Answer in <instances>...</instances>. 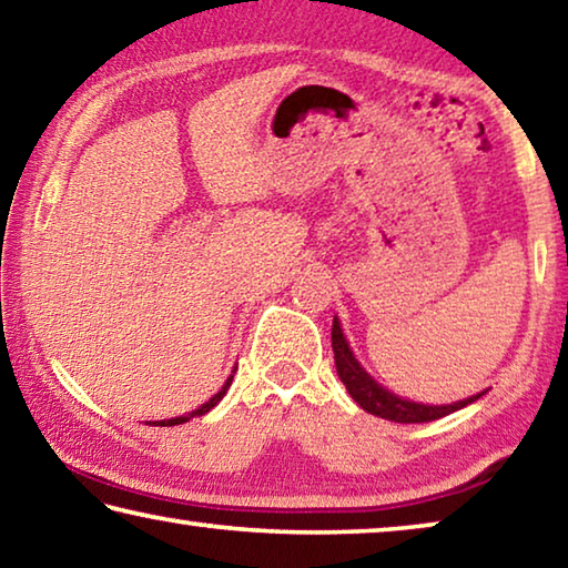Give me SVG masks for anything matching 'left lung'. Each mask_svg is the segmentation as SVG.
I'll use <instances>...</instances> for the list:
<instances>
[{
  "instance_id": "obj_1",
  "label": "left lung",
  "mask_w": 568,
  "mask_h": 568,
  "mask_svg": "<svg viewBox=\"0 0 568 568\" xmlns=\"http://www.w3.org/2000/svg\"><path fill=\"white\" fill-rule=\"evenodd\" d=\"M331 338H333V353H335V368H338V376L343 381L345 390L351 393L353 400L358 403L363 410H368L378 418H386L393 423H428V420L444 418L454 410H460L464 406H468V403H474L484 396V393H478V396L450 403V406H423V403L398 398L393 396L390 390L378 386V383L361 368V363L353 358V351L348 348V341H345L338 318H333Z\"/></svg>"
}]
</instances>
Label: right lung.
Instances as JSON below:
<instances>
[{"instance_id":"right-lung-1","label":"right lung","mask_w":568,"mask_h":568,"mask_svg":"<svg viewBox=\"0 0 568 568\" xmlns=\"http://www.w3.org/2000/svg\"><path fill=\"white\" fill-rule=\"evenodd\" d=\"M230 383H233V376L227 378V383L223 388H220L213 398H210L207 403H203V406H200L197 410H192V413H187V416H178V418H170V420H155L152 423V426H180V423H185V420H190V418H195V416H205V413L210 410V408H215L220 400H223V396L227 393V388H230Z\"/></svg>"}]
</instances>
